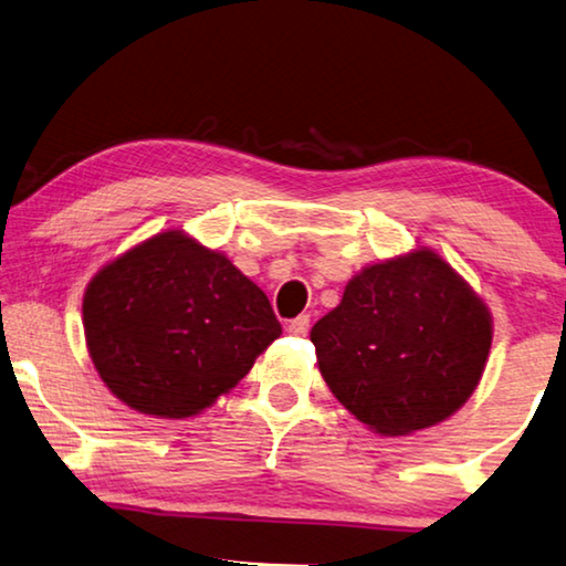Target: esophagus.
<instances>
[{"label":"esophagus","instance_id":"1","mask_svg":"<svg viewBox=\"0 0 566 566\" xmlns=\"http://www.w3.org/2000/svg\"><path fill=\"white\" fill-rule=\"evenodd\" d=\"M308 326H311V316H308V313H301V316H295V318L289 321V332H291L293 336H303V334L308 332Z\"/></svg>","mask_w":566,"mask_h":566}]
</instances>
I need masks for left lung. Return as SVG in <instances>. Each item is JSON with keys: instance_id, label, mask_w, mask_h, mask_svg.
Instances as JSON below:
<instances>
[{"instance_id": "obj_1", "label": "left lung", "mask_w": 566, "mask_h": 566, "mask_svg": "<svg viewBox=\"0 0 566 566\" xmlns=\"http://www.w3.org/2000/svg\"><path fill=\"white\" fill-rule=\"evenodd\" d=\"M311 342L326 385L356 420L410 434L473 395L491 352V316L446 260L417 250L352 277Z\"/></svg>"}]
</instances>
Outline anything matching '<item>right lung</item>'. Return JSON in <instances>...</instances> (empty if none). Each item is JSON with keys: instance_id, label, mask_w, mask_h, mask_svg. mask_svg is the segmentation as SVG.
<instances>
[{"instance_id": "obj_1", "label": "right lung", "mask_w": 566, "mask_h": 566, "mask_svg": "<svg viewBox=\"0 0 566 566\" xmlns=\"http://www.w3.org/2000/svg\"><path fill=\"white\" fill-rule=\"evenodd\" d=\"M83 326L111 392L169 420L230 392L281 336L268 295L228 258L177 230L142 242L93 277Z\"/></svg>"}]
</instances>
